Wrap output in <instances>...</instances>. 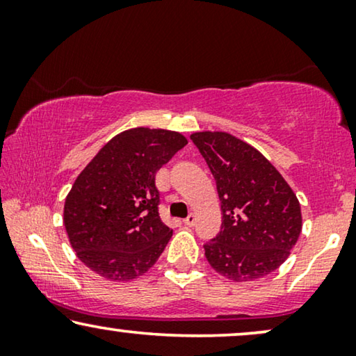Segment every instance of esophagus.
Instances as JSON below:
<instances>
[{
    "instance_id": "1",
    "label": "esophagus",
    "mask_w": 356,
    "mask_h": 356,
    "mask_svg": "<svg viewBox=\"0 0 356 356\" xmlns=\"http://www.w3.org/2000/svg\"><path fill=\"white\" fill-rule=\"evenodd\" d=\"M183 222H184V225H186V227H193L194 223H196V216H194V213H189V216L184 218Z\"/></svg>"
}]
</instances>
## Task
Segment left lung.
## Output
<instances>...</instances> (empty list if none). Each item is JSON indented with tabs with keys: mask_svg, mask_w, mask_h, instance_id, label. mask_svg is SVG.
<instances>
[{
	"mask_svg": "<svg viewBox=\"0 0 356 356\" xmlns=\"http://www.w3.org/2000/svg\"><path fill=\"white\" fill-rule=\"evenodd\" d=\"M193 143L206 159L220 197L222 230L204 246L212 269L233 282L266 277L298 241L300 201L274 165L225 131H197Z\"/></svg>",
	"mask_w": 356,
	"mask_h": 356,
	"instance_id": "left-lung-1",
	"label": "left lung"
}]
</instances>
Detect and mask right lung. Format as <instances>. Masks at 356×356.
<instances>
[{"label":"right lung","mask_w":356,"mask_h":356,"mask_svg":"<svg viewBox=\"0 0 356 356\" xmlns=\"http://www.w3.org/2000/svg\"><path fill=\"white\" fill-rule=\"evenodd\" d=\"M188 144L181 133L131 128L110 139L76 178L63 212L76 256L113 282L138 279L173 235L160 220L155 173Z\"/></svg>","instance_id":"right-lung-1"}]
</instances>
